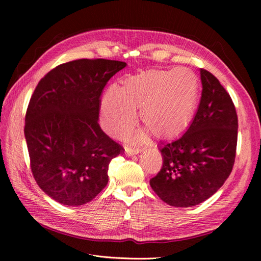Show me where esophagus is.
<instances>
[{"label": "esophagus", "mask_w": 261, "mask_h": 261, "mask_svg": "<svg viewBox=\"0 0 261 261\" xmlns=\"http://www.w3.org/2000/svg\"><path fill=\"white\" fill-rule=\"evenodd\" d=\"M141 151L140 148H125V154L126 155H134V154H138Z\"/></svg>", "instance_id": "1"}]
</instances>
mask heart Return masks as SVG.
Returning <instances> with one entry per match:
<instances>
[{
	"instance_id": "obj_1",
	"label": "heart",
	"mask_w": 261,
	"mask_h": 261,
	"mask_svg": "<svg viewBox=\"0 0 261 261\" xmlns=\"http://www.w3.org/2000/svg\"><path fill=\"white\" fill-rule=\"evenodd\" d=\"M199 93V81L193 70L178 67L130 77L123 89L111 86L102 101V122L109 135H125L141 120L156 137L175 136L192 121ZM146 133L137 135L144 140Z\"/></svg>"
}]
</instances>
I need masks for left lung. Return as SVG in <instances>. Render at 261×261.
Masks as SVG:
<instances>
[{
  "mask_svg": "<svg viewBox=\"0 0 261 261\" xmlns=\"http://www.w3.org/2000/svg\"><path fill=\"white\" fill-rule=\"evenodd\" d=\"M202 92L184 135L162 143V168L150 179L160 198L173 207H193L207 200L231 174L238 145V114L218 78L201 68Z\"/></svg>",
  "mask_w": 261,
  "mask_h": 261,
  "instance_id": "left-lung-1",
  "label": "left lung"
}]
</instances>
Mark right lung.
Segmentation results:
<instances>
[{
    "mask_svg": "<svg viewBox=\"0 0 261 261\" xmlns=\"http://www.w3.org/2000/svg\"><path fill=\"white\" fill-rule=\"evenodd\" d=\"M125 62L81 59L53 68L39 82L25 117L33 175L66 206L91 201L109 180V164L123 148L98 123L101 93Z\"/></svg>",
    "mask_w": 261,
    "mask_h": 261,
    "instance_id": "obj_1",
    "label": "right lung"
}]
</instances>
